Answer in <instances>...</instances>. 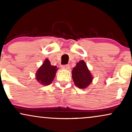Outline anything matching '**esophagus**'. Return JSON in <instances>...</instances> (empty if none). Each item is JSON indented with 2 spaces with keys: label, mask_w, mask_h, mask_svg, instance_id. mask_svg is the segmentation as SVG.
<instances>
[{
  "label": "esophagus",
  "mask_w": 132,
  "mask_h": 132,
  "mask_svg": "<svg viewBox=\"0 0 132 132\" xmlns=\"http://www.w3.org/2000/svg\"><path fill=\"white\" fill-rule=\"evenodd\" d=\"M61 68H63V69H69V68H70V66H69V64H65V65H63V66H61Z\"/></svg>",
  "instance_id": "34e87169"
}]
</instances>
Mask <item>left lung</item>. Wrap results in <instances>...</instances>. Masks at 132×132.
I'll return each mask as SVG.
<instances>
[{"mask_svg":"<svg viewBox=\"0 0 132 132\" xmlns=\"http://www.w3.org/2000/svg\"><path fill=\"white\" fill-rule=\"evenodd\" d=\"M72 77L76 86L82 89L87 88L93 80L91 72L84 60L78 62L73 68Z\"/></svg>","mask_w":132,"mask_h":132,"instance_id":"obj_1","label":"left lung"}]
</instances>
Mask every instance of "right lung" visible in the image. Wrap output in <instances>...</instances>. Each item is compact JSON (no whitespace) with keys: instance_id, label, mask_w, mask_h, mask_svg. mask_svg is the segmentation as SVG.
Wrapping results in <instances>:
<instances>
[{"instance_id":"right-lung-1","label":"right lung","mask_w":132,"mask_h":132,"mask_svg":"<svg viewBox=\"0 0 132 132\" xmlns=\"http://www.w3.org/2000/svg\"><path fill=\"white\" fill-rule=\"evenodd\" d=\"M57 70L56 66H52L50 61L47 58L36 72V79L42 85H50L55 78Z\"/></svg>"}]
</instances>
